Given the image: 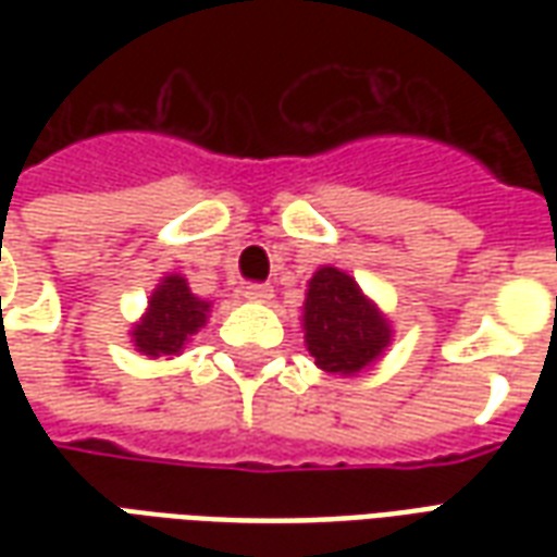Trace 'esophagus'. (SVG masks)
<instances>
[{"instance_id":"obj_1","label":"esophagus","mask_w":557,"mask_h":557,"mask_svg":"<svg viewBox=\"0 0 557 557\" xmlns=\"http://www.w3.org/2000/svg\"><path fill=\"white\" fill-rule=\"evenodd\" d=\"M244 298L256 304H268L274 298V289L268 283H250V286H244Z\"/></svg>"}]
</instances>
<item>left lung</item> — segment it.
Masks as SVG:
<instances>
[{"label": "left lung", "instance_id": "left-lung-1", "mask_svg": "<svg viewBox=\"0 0 557 557\" xmlns=\"http://www.w3.org/2000/svg\"><path fill=\"white\" fill-rule=\"evenodd\" d=\"M304 343L315 367L334 375H355L391 346V322L361 286L339 268L322 265L307 283Z\"/></svg>", "mask_w": 557, "mask_h": 557}]
</instances>
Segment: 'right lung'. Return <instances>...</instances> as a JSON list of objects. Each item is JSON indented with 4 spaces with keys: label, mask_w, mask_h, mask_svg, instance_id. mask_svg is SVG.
Wrapping results in <instances>:
<instances>
[{
    "label": "right lung",
    "mask_w": 557,
    "mask_h": 557,
    "mask_svg": "<svg viewBox=\"0 0 557 557\" xmlns=\"http://www.w3.org/2000/svg\"><path fill=\"white\" fill-rule=\"evenodd\" d=\"M208 313L211 301L196 298L182 274H166L151 292L146 315L134 325L131 337L146 358H172L206 325Z\"/></svg>",
    "instance_id": "obj_1"
}]
</instances>
